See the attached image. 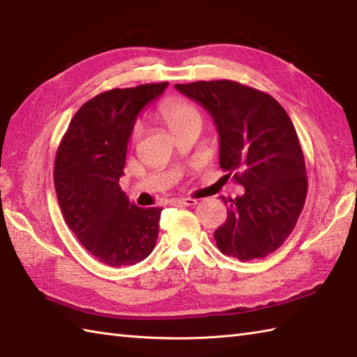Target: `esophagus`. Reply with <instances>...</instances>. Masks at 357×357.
Masks as SVG:
<instances>
[{
  "mask_svg": "<svg viewBox=\"0 0 357 357\" xmlns=\"http://www.w3.org/2000/svg\"><path fill=\"white\" fill-rule=\"evenodd\" d=\"M173 206H185V207H193V206H196V199H193V198H176V199H172L170 201Z\"/></svg>",
  "mask_w": 357,
  "mask_h": 357,
  "instance_id": "obj_1",
  "label": "esophagus"
}]
</instances>
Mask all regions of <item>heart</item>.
I'll return each mask as SVG.
<instances>
[{
    "instance_id": "heart-1",
    "label": "heart",
    "mask_w": 357,
    "mask_h": 357,
    "mask_svg": "<svg viewBox=\"0 0 357 357\" xmlns=\"http://www.w3.org/2000/svg\"><path fill=\"white\" fill-rule=\"evenodd\" d=\"M158 115L172 132L178 130L179 127L187 124L188 121L199 119V113L196 112L193 105L179 100V98H167V100L162 101L161 105H159ZM139 135H141V126L135 124L132 128V136H130L132 141L138 139Z\"/></svg>"
}]
</instances>
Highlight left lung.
I'll list each match as a JSON object with an SVG mask.
<instances>
[{
  "instance_id": "1",
  "label": "left lung",
  "mask_w": 357,
  "mask_h": 357,
  "mask_svg": "<svg viewBox=\"0 0 357 357\" xmlns=\"http://www.w3.org/2000/svg\"><path fill=\"white\" fill-rule=\"evenodd\" d=\"M213 118L219 165L245 188L225 199L218 248L239 261L261 259L284 244L304 208L308 181L298 133L282 105L236 81L174 84Z\"/></svg>"
}]
</instances>
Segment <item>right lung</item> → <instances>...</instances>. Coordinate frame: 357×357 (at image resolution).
Wrapping results in <instances>:
<instances>
[{
    "label": "right lung",
    "mask_w": 357,
    "mask_h": 357,
    "mask_svg": "<svg viewBox=\"0 0 357 357\" xmlns=\"http://www.w3.org/2000/svg\"><path fill=\"white\" fill-rule=\"evenodd\" d=\"M169 82L112 89L75 113L56 151L53 181L67 225L98 261L135 265L155 248L161 207L141 208L121 190L138 113Z\"/></svg>",
    "instance_id": "right-lung-1"
}]
</instances>
